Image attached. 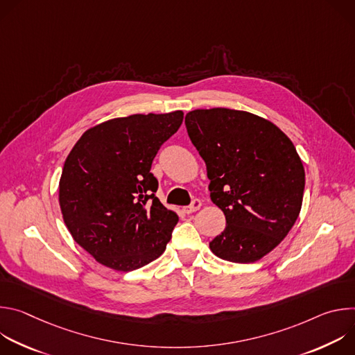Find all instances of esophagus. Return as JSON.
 I'll list each match as a JSON object with an SVG mask.
<instances>
[{"label": "esophagus", "instance_id": "obj_1", "mask_svg": "<svg viewBox=\"0 0 355 355\" xmlns=\"http://www.w3.org/2000/svg\"><path fill=\"white\" fill-rule=\"evenodd\" d=\"M200 205H202V202L199 200V199H193L192 200V204L191 205H188V207H184V212L187 214V215H189V214H193V212H196L199 208H200Z\"/></svg>", "mask_w": 355, "mask_h": 355}]
</instances>
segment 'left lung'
Listing matches in <instances>:
<instances>
[{
    "mask_svg": "<svg viewBox=\"0 0 355 355\" xmlns=\"http://www.w3.org/2000/svg\"><path fill=\"white\" fill-rule=\"evenodd\" d=\"M185 126L207 164L211 199L226 216L209 247L232 263H254L295 225L305 168L291 139L272 122L227 108L195 110Z\"/></svg>",
    "mask_w": 355,
    "mask_h": 355,
    "instance_id": "left-lung-1",
    "label": "left lung"
}]
</instances>
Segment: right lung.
<instances>
[{"mask_svg": "<svg viewBox=\"0 0 355 355\" xmlns=\"http://www.w3.org/2000/svg\"><path fill=\"white\" fill-rule=\"evenodd\" d=\"M182 111L99 123L78 139L63 167L59 204L76 243L105 267L137 270L160 257L178 222L155 195L150 173Z\"/></svg>", "mask_w": 355, "mask_h": 355, "instance_id": "right-lung-1", "label": "right lung"}]
</instances>
